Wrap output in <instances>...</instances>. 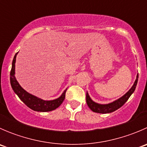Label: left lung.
Wrapping results in <instances>:
<instances>
[{
    "label": "left lung",
    "mask_w": 147,
    "mask_h": 147,
    "mask_svg": "<svg viewBox=\"0 0 147 147\" xmlns=\"http://www.w3.org/2000/svg\"><path fill=\"white\" fill-rule=\"evenodd\" d=\"M138 78H139V75H138L137 74V78H136L135 81H134V84H133L132 87L130 88V90H129L126 94H124V95L121 96V97H119V99L110 102V103H97V102H94L92 100L91 97L89 95L88 92H87V94H86V102H87V105H88L89 108H90L92 112L100 114L111 113V112H115V111H116L117 109H118L119 108L121 107L128 100V99L129 98L130 96L133 94V92H134V90H135L136 87H137Z\"/></svg>",
    "instance_id": "obj_1"
}]
</instances>
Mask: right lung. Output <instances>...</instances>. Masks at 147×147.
I'll return each instance as SVG.
<instances>
[{"instance_id":"add662e5","label":"right lung","mask_w":147,"mask_h":147,"mask_svg":"<svg viewBox=\"0 0 147 147\" xmlns=\"http://www.w3.org/2000/svg\"><path fill=\"white\" fill-rule=\"evenodd\" d=\"M17 53L14 56L13 63H12V68L10 71V84L14 92L18 95V97L20 98L23 103L26 104V105L31 109L36 112H50V111L55 110L57 109L58 107L60 106L63 102L64 101L65 97V92H66L67 88L64 90L61 95L57 99H55L53 100H44L42 99L39 98L30 93L28 92L26 90H25L20 85L18 82L16 80L15 74H16V56L18 55Z\"/></svg>"}]
</instances>
